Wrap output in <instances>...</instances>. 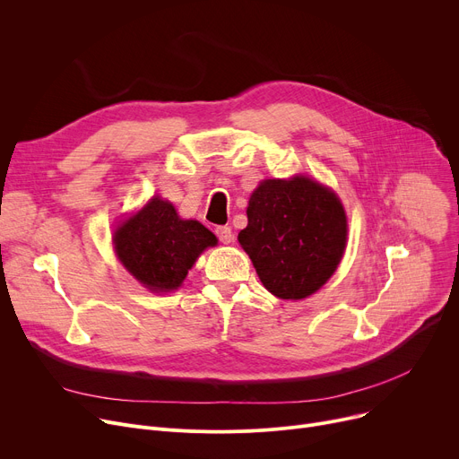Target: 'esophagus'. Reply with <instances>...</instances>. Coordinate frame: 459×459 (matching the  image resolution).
<instances>
[{
	"label": "esophagus",
	"mask_w": 459,
	"mask_h": 459,
	"mask_svg": "<svg viewBox=\"0 0 459 459\" xmlns=\"http://www.w3.org/2000/svg\"><path fill=\"white\" fill-rule=\"evenodd\" d=\"M216 236L220 238L221 243H230L234 239V234H232V229L230 227H218L216 229Z\"/></svg>",
	"instance_id": "obj_1"
}]
</instances>
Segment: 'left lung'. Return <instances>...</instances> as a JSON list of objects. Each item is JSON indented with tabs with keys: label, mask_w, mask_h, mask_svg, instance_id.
<instances>
[{
	"label": "left lung",
	"mask_w": 459,
	"mask_h": 459,
	"mask_svg": "<svg viewBox=\"0 0 459 459\" xmlns=\"http://www.w3.org/2000/svg\"><path fill=\"white\" fill-rule=\"evenodd\" d=\"M247 220L238 239L265 290L281 299L317 291L343 256V206L308 177L264 180L249 199Z\"/></svg>",
	"instance_id": "1"
}]
</instances>
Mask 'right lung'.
Listing matches in <instances>:
<instances>
[{"instance_id":"1","label":"right lung","mask_w":459,"mask_h":459,"mask_svg":"<svg viewBox=\"0 0 459 459\" xmlns=\"http://www.w3.org/2000/svg\"><path fill=\"white\" fill-rule=\"evenodd\" d=\"M218 239L199 221H182L175 208L152 197L114 232L116 253L145 288L177 290L197 256Z\"/></svg>"}]
</instances>
